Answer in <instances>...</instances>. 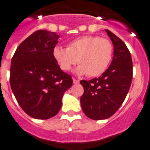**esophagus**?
<instances>
[{"instance_id":"obj_1","label":"esophagus","mask_w":150,"mask_h":150,"mask_svg":"<svg viewBox=\"0 0 150 150\" xmlns=\"http://www.w3.org/2000/svg\"><path fill=\"white\" fill-rule=\"evenodd\" d=\"M73 83H74V84H78V83H79V79H73Z\"/></svg>"}]
</instances>
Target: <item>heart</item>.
<instances>
[{
    "mask_svg": "<svg viewBox=\"0 0 150 150\" xmlns=\"http://www.w3.org/2000/svg\"><path fill=\"white\" fill-rule=\"evenodd\" d=\"M52 55L62 70L70 71L75 64L79 75L97 77L105 71L113 56V45L107 38L95 35H86L72 40L67 48L56 46Z\"/></svg>",
    "mask_w": 150,
    "mask_h": 150,
    "instance_id": "1",
    "label": "heart"
}]
</instances>
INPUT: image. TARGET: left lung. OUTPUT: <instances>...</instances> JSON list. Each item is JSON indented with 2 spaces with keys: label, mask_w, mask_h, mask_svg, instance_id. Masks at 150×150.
<instances>
[{
  "label": "left lung",
  "mask_w": 150,
  "mask_h": 150,
  "mask_svg": "<svg viewBox=\"0 0 150 150\" xmlns=\"http://www.w3.org/2000/svg\"><path fill=\"white\" fill-rule=\"evenodd\" d=\"M105 31L114 45L110 66L98 79L81 80L84 93L80 98L85 115L94 120L111 117L119 109L129 90L132 61L126 44L109 30Z\"/></svg>",
  "instance_id": "8db88e82"
}]
</instances>
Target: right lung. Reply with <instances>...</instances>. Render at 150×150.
<instances>
[{"instance_id": "add662e5", "label": "right lung", "mask_w": 150, "mask_h": 150, "mask_svg": "<svg viewBox=\"0 0 150 150\" xmlns=\"http://www.w3.org/2000/svg\"><path fill=\"white\" fill-rule=\"evenodd\" d=\"M59 35L38 30L16 49L10 69V85L21 109L31 117L47 119L58 114L71 76L54 61L52 51Z\"/></svg>"}]
</instances>
